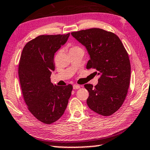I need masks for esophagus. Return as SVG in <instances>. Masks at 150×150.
I'll return each mask as SVG.
<instances>
[{
    "mask_svg": "<svg viewBox=\"0 0 150 150\" xmlns=\"http://www.w3.org/2000/svg\"><path fill=\"white\" fill-rule=\"evenodd\" d=\"M73 89H79V88H81V86L79 85H74L73 86Z\"/></svg>",
    "mask_w": 150,
    "mask_h": 150,
    "instance_id": "34e87169",
    "label": "esophagus"
}]
</instances>
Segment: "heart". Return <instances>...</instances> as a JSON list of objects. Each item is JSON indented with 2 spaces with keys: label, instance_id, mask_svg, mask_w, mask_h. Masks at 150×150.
Instances as JSON below:
<instances>
[{
  "label": "heart",
  "instance_id": "1",
  "mask_svg": "<svg viewBox=\"0 0 150 150\" xmlns=\"http://www.w3.org/2000/svg\"><path fill=\"white\" fill-rule=\"evenodd\" d=\"M77 50H82V49L77 45H71V47H70L69 52H71V51H77Z\"/></svg>",
  "mask_w": 150,
  "mask_h": 150
}]
</instances>
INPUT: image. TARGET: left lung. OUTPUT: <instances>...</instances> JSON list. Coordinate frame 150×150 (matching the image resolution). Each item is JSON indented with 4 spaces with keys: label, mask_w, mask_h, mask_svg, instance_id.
<instances>
[{
    "label": "left lung",
    "mask_w": 150,
    "mask_h": 150,
    "mask_svg": "<svg viewBox=\"0 0 150 150\" xmlns=\"http://www.w3.org/2000/svg\"><path fill=\"white\" fill-rule=\"evenodd\" d=\"M87 48L90 59L87 69L100 75L98 84H86L89 93L87 104L98 115L108 116L122 105L130 85L131 67L128 54L120 38L112 32L90 28L71 32Z\"/></svg>",
    "instance_id": "left-lung-1"
}]
</instances>
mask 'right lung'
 I'll return each mask as SVG.
<instances>
[{
  "instance_id": "obj_1",
  "label": "right lung",
  "mask_w": 150,
  "mask_h": 150,
  "mask_svg": "<svg viewBox=\"0 0 150 150\" xmlns=\"http://www.w3.org/2000/svg\"><path fill=\"white\" fill-rule=\"evenodd\" d=\"M69 35H39L25 45L20 56L18 75L24 101L30 112L44 124L62 117L71 95V85L57 86L50 79L55 53Z\"/></svg>"
}]
</instances>
